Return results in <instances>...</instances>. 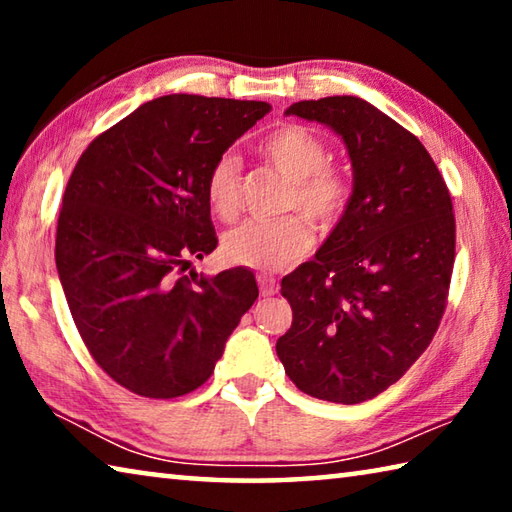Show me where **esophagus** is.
Wrapping results in <instances>:
<instances>
[{
    "instance_id": "esophagus-1",
    "label": "esophagus",
    "mask_w": 512,
    "mask_h": 512,
    "mask_svg": "<svg viewBox=\"0 0 512 512\" xmlns=\"http://www.w3.org/2000/svg\"><path fill=\"white\" fill-rule=\"evenodd\" d=\"M257 284H259V293H262V296H273V293H277V280L273 275L259 273Z\"/></svg>"
}]
</instances>
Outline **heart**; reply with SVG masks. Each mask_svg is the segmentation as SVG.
Here are the masks:
<instances>
[{"mask_svg":"<svg viewBox=\"0 0 512 512\" xmlns=\"http://www.w3.org/2000/svg\"><path fill=\"white\" fill-rule=\"evenodd\" d=\"M259 153L289 180L282 210H300L316 228H332L350 205V180L327 164V146L307 128L287 124L268 133ZM241 167L235 155L223 153L205 176V198L212 212L230 221L239 212ZM311 246V232L298 214L273 221H244L228 230L221 241L225 262L277 271L296 262Z\"/></svg>","mask_w":512,"mask_h":512,"instance_id":"heart-1","label":"heart"}]
</instances>
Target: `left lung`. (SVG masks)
<instances>
[{
  "label": "left lung",
  "instance_id": "1",
  "mask_svg": "<svg viewBox=\"0 0 512 512\" xmlns=\"http://www.w3.org/2000/svg\"><path fill=\"white\" fill-rule=\"evenodd\" d=\"M287 115L343 137L354 187L316 257L282 280L293 323L275 350L302 393L359 404L418 361L445 314L452 196L418 137L368 101H298Z\"/></svg>",
  "mask_w": 512,
  "mask_h": 512
}]
</instances>
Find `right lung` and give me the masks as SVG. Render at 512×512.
<instances>
[{"label":"right lung","mask_w":512,"mask_h":512,"mask_svg":"<svg viewBox=\"0 0 512 512\" xmlns=\"http://www.w3.org/2000/svg\"><path fill=\"white\" fill-rule=\"evenodd\" d=\"M271 106L198 94L153 99L94 137L65 187L56 268L85 348L153 400L196 391L257 300L248 268L185 271L219 244L212 162Z\"/></svg>","instance_id":"1"}]
</instances>
